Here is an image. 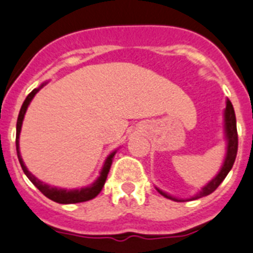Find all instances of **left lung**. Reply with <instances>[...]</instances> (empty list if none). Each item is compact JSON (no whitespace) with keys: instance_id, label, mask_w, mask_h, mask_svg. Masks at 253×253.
<instances>
[{"instance_id":"8db88e82","label":"left lung","mask_w":253,"mask_h":253,"mask_svg":"<svg viewBox=\"0 0 253 253\" xmlns=\"http://www.w3.org/2000/svg\"><path fill=\"white\" fill-rule=\"evenodd\" d=\"M225 104H226V107L224 109V135L225 140H226V153H225L224 162H222V166L220 169V171L217 172V175L213 179L210 180L205 186H202L201 190H198L194 195L189 197V198H179V197H175V195L163 192L162 189H159L156 186L159 194H162L163 197H166V198L171 199V201H175V202L193 201V199L202 198V197L211 194L224 181V179L231 169L233 165H234L235 157H237V150H238V133H237V120H235L234 108H233V104L230 103L229 99H226Z\"/></svg>"}]
</instances>
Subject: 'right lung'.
Listing matches in <instances>:
<instances>
[{
    "label": "right lung",
    "mask_w": 253,
    "mask_h": 253,
    "mask_svg": "<svg viewBox=\"0 0 253 253\" xmlns=\"http://www.w3.org/2000/svg\"><path fill=\"white\" fill-rule=\"evenodd\" d=\"M47 84V82H43L40 87L35 88V90L32 91L31 94L28 96L25 97L24 103H23L22 108H20V112H19V117H18V122H16V153H18V158L19 162H20V166H22L23 171L27 175L29 180L32 181V184L36 186V188L40 190L43 195H46L48 199L51 201H54L56 203H61V205H72V203H81V202H86V201H90V199L95 198L99 193L101 192V189H103L104 184L107 181L108 173H109L110 166H112V162H113V158L116 156L117 149L113 150V152L110 153L109 156L105 158L104 161V165L100 169V175L97 176V179L95 180L94 182H91L90 185L84 186V188L81 189H64V188H58V186H51L46 182L41 181V180L36 177L33 173L27 169L25 166L24 161L22 158V154H20V146H19V137H20V131H22V125H23V120H24L25 112L28 109L29 104L31 101L33 100V97L36 96L38 91L41 90L42 87L44 84Z\"/></svg>",
    "instance_id": "right-lung-1"
}]
</instances>
